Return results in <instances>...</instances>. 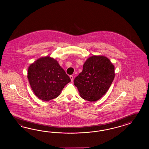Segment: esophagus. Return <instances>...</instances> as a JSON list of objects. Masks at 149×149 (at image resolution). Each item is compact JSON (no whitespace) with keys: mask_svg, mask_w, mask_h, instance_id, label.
Listing matches in <instances>:
<instances>
[{"mask_svg":"<svg viewBox=\"0 0 149 149\" xmlns=\"http://www.w3.org/2000/svg\"><path fill=\"white\" fill-rule=\"evenodd\" d=\"M70 79H71V81L73 82V76L72 75H71V76H70Z\"/></svg>","mask_w":149,"mask_h":149,"instance_id":"1","label":"esophagus"}]
</instances>
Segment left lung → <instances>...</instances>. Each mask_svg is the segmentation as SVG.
<instances>
[{
  "mask_svg": "<svg viewBox=\"0 0 149 149\" xmlns=\"http://www.w3.org/2000/svg\"><path fill=\"white\" fill-rule=\"evenodd\" d=\"M115 78V67L104 56H93L85 62L83 71L74 79L82 98L90 102L101 98Z\"/></svg>",
  "mask_w": 149,
  "mask_h": 149,
  "instance_id": "1",
  "label": "left lung"
}]
</instances>
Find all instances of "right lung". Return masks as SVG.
I'll use <instances>...</instances> for the list:
<instances>
[{
    "label": "right lung",
    "instance_id": "add662e5",
    "mask_svg": "<svg viewBox=\"0 0 149 149\" xmlns=\"http://www.w3.org/2000/svg\"><path fill=\"white\" fill-rule=\"evenodd\" d=\"M27 74L34 94L44 101L57 98L71 81L57 61L50 57L40 58L31 64Z\"/></svg>",
    "mask_w": 149,
    "mask_h": 149
}]
</instances>
